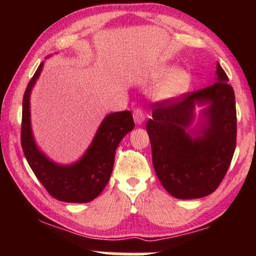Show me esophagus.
<instances>
[{"mask_svg": "<svg viewBox=\"0 0 256 256\" xmlns=\"http://www.w3.org/2000/svg\"><path fill=\"white\" fill-rule=\"evenodd\" d=\"M132 118H134V121L136 124H142L146 120L144 113H143V110H141V108H136V110H134V113H132Z\"/></svg>", "mask_w": 256, "mask_h": 256, "instance_id": "obj_1", "label": "esophagus"}]
</instances>
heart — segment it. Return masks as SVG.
<instances>
[{"label": "heart", "mask_w": 256, "mask_h": 256, "mask_svg": "<svg viewBox=\"0 0 256 256\" xmlns=\"http://www.w3.org/2000/svg\"><path fill=\"white\" fill-rule=\"evenodd\" d=\"M166 70H158V71L152 73V78L157 79L166 74ZM190 82V74L185 70H174L160 84V86L156 90V93L160 99H170V98L180 96V93L185 92L188 88Z\"/></svg>", "instance_id": "b5f03b06"}]
</instances>
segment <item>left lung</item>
<instances>
[{
    "label": "left lung",
    "mask_w": 256,
    "mask_h": 256,
    "mask_svg": "<svg viewBox=\"0 0 256 256\" xmlns=\"http://www.w3.org/2000/svg\"><path fill=\"white\" fill-rule=\"evenodd\" d=\"M211 86L152 104L146 124L152 164L163 188L178 199L214 192L228 170L236 146V96L228 76L216 65ZM208 103L204 124L190 127L195 104Z\"/></svg>",
    "instance_id": "8db88e82"
}]
</instances>
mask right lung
Wrapping results in <instances>:
<instances>
[{
    "mask_svg": "<svg viewBox=\"0 0 256 256\" xmlns=\"http://www.w3.org/2000/svg\"><path fill=\"white\" fill-rule=\"evenodd\" d=\"M43 62L28 84L23 96L20 144L24 156L38 180L52 197L65 202H88L96 199L110 180L118 143L134 129L129 110L108 114L101 122L92 143L78 162L60 166L48 160L34 143L30 124V94Z\"/></svg>",
    "mask_w": 256,
    "mask_h": 256,
    "instance_id": "right-lung-1",
    "label": "right lung"
}]
</instances>
